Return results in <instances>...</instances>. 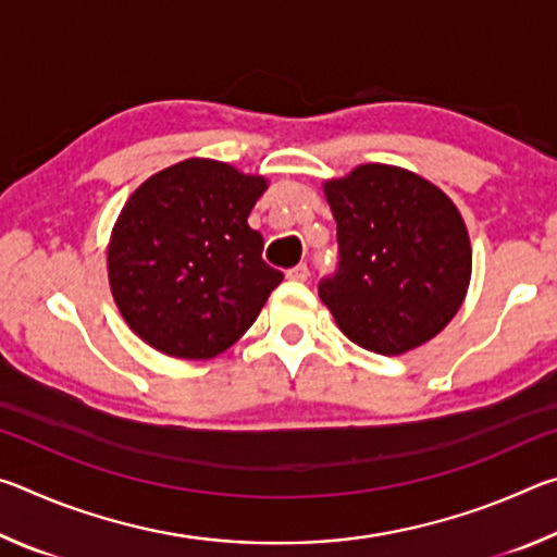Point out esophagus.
I'll list each match as a JSON object with an SVG mask.
<instances>
[{
	"label": "esophagus",
	"instance_id": "obj_1",
	"mask_svg": "<svg viewBox=\"0 0 557 557\" xmlns=\"http://www.w3.org/2000/svg\"><path fill=\"white\" fill-rule=\"evenodd\" d=\"M287 277L295 280V282H305L309 277V268L305 265V262H299V265L287 270Z\"/></svg>",
	"mask_w": 557,
	"mask_h": 557
}]
</instances>
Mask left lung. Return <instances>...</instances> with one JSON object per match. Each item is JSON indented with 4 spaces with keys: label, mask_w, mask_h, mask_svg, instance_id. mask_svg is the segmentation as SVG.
I'll list each match as a JSON object with an SVG mask.
<instances>
[{
    "label": "left lung",
    "mask_w": 557,
    "mask_h": 557,
    "mask_svg": "<svg viewBox=\"0 0 557 557\" xmlns=\"http://www.w3.org/2000/svg\"><path fill=\"white\" fill-rule=\"evenodd\" d=\"M338 268L319 282L336 326L366 351L400 356L428 344L459 312L471 243L449 196L391 164L329 178Z\"/></svg>",
    "instance_id": "1"
}]
</instances>
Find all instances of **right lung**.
Listing matches in <instances>:
<instances>
[{
	"instance_id": "obj_1",
	"label": "right lung",
	"mask_w": 557,
	"mask_h": 557,
	"mask_svg": "<svg viewBox=\"0 0 557 557\" xmlns=\"http://www.w3.org/2000/svg\"><path fill=\"white\" fill-rule=\"evenodd\" d=\"M268 178L191 157L149 176L122 206L108 280L122 319L159 354L206 361L256 322L282 272L248 225Z\"/></svg>"
}]
</instances>
